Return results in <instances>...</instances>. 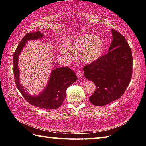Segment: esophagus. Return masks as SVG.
Returning a JSON list of instances; mask_svg holds the SVG:
<instances>
[{"mask_svg": "<svg viewBox=\"0 0 146 146\" xmlns=\"http://www.w3.org/2000/svg\"><path fill=\"white\" fill-rule=\"evenodd\" d=\"M76 73L77 76H78V78H80V77H82L83 75V73L81 71H77Z\"/></svg>", "mask_w": 146, "mask_h": 146, "instance_id": "34e87169", "label": "esophagus"}]
</instances>
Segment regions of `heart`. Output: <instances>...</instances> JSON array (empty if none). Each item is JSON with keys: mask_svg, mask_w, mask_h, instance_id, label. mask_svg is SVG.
<instances>
[{"mask_svg": "<svg viewBox=\"0 0 146 146\" xmlns=\"http://www.w3.org/2000/svg\"><path fill=\"white\" fill-rule=\"evenodd\" d=\"M70 48H63V53L68 60H71L75 57V52L81 53L82 60L86 63H92L97 61L103 54L105 42L100 37L90 34H83L76 36L70 43Z\"/></svg>", "mask_w": 146, "mask_h": 146, "instance_id": "heart-1", "label": "heart"}]
</instances>
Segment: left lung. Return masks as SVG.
<instances>
[{
	"label": "left lung",
	"instance_id": "obj_1",
	"mask_svg": "<svg viewBox=\"0 0 146 146\" xmlns=\"http://www.w3.org/2000/svg\"><path fill=\"white\" fill-rule=\"evenodd\" d=\"M112 42L108 52L83 68L85 78L94 82L96 90L89 100L103 106L122 97L132 75V55L128 42L121 34L111 29Z\"/></svg>",
	"mask_w": 146,
	"mask_h": 146
}]
</instances>
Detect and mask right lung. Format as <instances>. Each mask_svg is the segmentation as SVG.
<instances>
[{
    "mask_svg": "<svg viewBox=\"0 0 146 146\" xmlns=\"http://www.w3.org/2000/svg\"><path fill=\"white\" fill-rule=\"evenodd\" d=\"M44 36L40 31L29 33L18 44L13 56L15 83L21 94L31 105L45 109H57L66 97L67 88L77 80L76 75L70 68L60 67L52 70L47 85L37 95L27 94L19 82L20 71L18 68V61L20 53L27 41L40 39Z\"/></svg>",
    "mask_w": 146,
    "mask_h": 146,
    "instance_id": "add662e5",
    "label": "right lung"
}]
</instances>
